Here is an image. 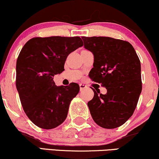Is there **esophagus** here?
<instances>
[{
	"label": "esophagus",
	"mask_w": 159,
	"mask_h": 159,
	"mask_svg": "<svg viewBox=\"0 0 159 159\" xmlns=\"http://www.w3.org/2000/svg\"><path fill=\"white\" fill-rule=\"evenodd\" d=\"M87 88V86H86L85 84H80V90H84V88Z\"/></svg>",
	"instance_id": "esophagus-1"
}]
</instances>
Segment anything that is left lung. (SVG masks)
<instances>
[{"label":"left lung","instance_id":"obj_1","mask_svg":"<svg viewBox=\"0 0 159 159\" xmlns=\"http://www.w3.org/2000/svg\"><path fill=\"white\" fill-rule=\"evenodd\" d=\"M84 48L93 54L89 76L102 84L106 94L94 92L88 103L95 123L104 129H115L134 112L142 92L141 64L129 42L110 37H82Z\"/></svg>","mask_w":159,"mask_h":159}]
</instances>
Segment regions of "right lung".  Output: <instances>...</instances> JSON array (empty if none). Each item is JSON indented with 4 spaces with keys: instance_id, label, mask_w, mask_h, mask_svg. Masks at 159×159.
Listing matches in <instances>:
<instances>
[{
    "instance_id": "1",
    "label": "right lung",
    "mask_w": 159,
    "mask_h": 159,
    "mask_svg": "<svg viewBox=\"0 0 159 159\" xmlns=\"http://www.w3.org/2000/svg\"><path fill=\"white\" fill-rule=\"evenodd\" d=\"M83 46L81 38L36 37L27 42L16 65V87L28 118L39 128L52 129L66 120L77 83L57 86L53 77L64 70L70 53Z\"/></svg>"
}]
</instances>
